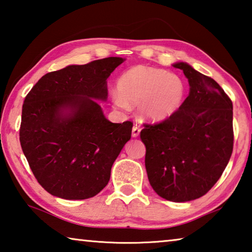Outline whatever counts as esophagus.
<instances>
[{"mask_svg": "<svg viewBox=\"0 0 252 252\" xmlns=\"http://www.w3.org/2000/svg\"><path fill=\"white\" fill-rule=\"evenodd\" d=\"M140 131H141V129L135 125L133 126V129H132V136H133V138H136V136L140 134Z\"/></svg>", "mask_w": 252, "mask_h": 252, "instance_id": "34e87169", "label": "esophagus"}]
</instances>
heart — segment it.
Segmentation results:
<instances>
[{"mask_svg": "<svg viewBox=\"0 0 252 252\" xmlns=\"http://www.w3.org/2000/svg\"><path fill=\"white\" fill-rule=\"evenodd\" d=\"M185 96V84L180 76L156 67L136 65L126 71L118 80V93L113 104L126 110L139 105L144 120L163 121L180 108Z\"/></svg>", "mask_w": 252, "mask_h": 252, "instance_id": "obj_1", "label": "heart"}]
</instances>
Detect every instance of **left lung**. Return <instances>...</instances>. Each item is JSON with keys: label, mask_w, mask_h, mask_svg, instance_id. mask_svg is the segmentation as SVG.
I'll use <instances>...</instances> for the list:
<instances>
[{"label": "left lung", "mask_w": 252, "mask_h": 252, "mask_svg": "<svg viewBox=\"0 0 252 252\" xmlns=\"http://www.w3.org/2000/svg\"><path fill=\"white\" fill-rule=\"evenodd\" d=\"M190 92L171 117L144 125L148 179L156 192L173 202L206 194L219 180L233 149L232 102L223 89L187 63Z\"/></svg>", "instance_id": "8db88e82"}]
</instances>
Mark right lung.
<instances>
[{
	"mask_svg": "<svg viewBox=\"0 0 252 252\" xmlns=\"http://www.w3.org/2000/svg\"><path fill=\"white\" fill-rule=\"evenodd\" d=\"M125 61L95 60L46 73L25 96L20 142L37 182L55 197L83 200L108 185L133 123H112L94 100H106V79Z\"/></svg>",
	"mask_w": 252,
	"mask_h": 252,
	"instance_id": "add662e5",
	"label": "right lung"
}]
</instances>
